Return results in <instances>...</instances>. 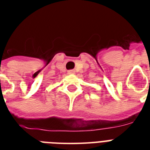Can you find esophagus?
I'll list each match as a JSON object with an SVG mask.
<instances>
[{"label":"esophagus","instance_id":"esophagus-1","mask_svg":"<svg viewBox=\"0 0 150 150\" xmlns=\"http://www.w3.org/2000/svg\"><path fill=\"white\" fill-rule=\"evenodd\" d=\"M68 74H74V73H75V71H74V70H69L68 71Z\"/></svg>","mask_w":150,"mask_h":150}]
</instances>
